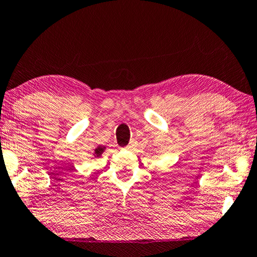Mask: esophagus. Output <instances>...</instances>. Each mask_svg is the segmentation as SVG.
I'll list each match as a JSON object with an SVG mask.
<instances>
[{"label":"esophagus","instance_id":"1","mask_svg":"<svg viewBox=\"0 0 257 257\" xmlns=\"http://www.w3.org/2000/svg\"><path fill=\"white\" fill-rule=\"evenodd\" d=\"M134 146H135V141H130V143L128 144V146L127 147H125V148H127V149H132V148L134 147Z\"/></svg>","mask_w":257,"mask_h":257}]
</instances>
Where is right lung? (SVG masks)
<instances>
[{
	"instance_id": "add662e5",
	"label": "right lung",
	"mask_w": 257,
	"mask_h": 257,
	"mask_svg": "<svg viewBox=\"0 0 257 257\" xmlns=\"http://www.w3.org/2000/svg\"><path fill=\"white\" fill-rule=\"evenodd\" d=\"M103 150H104V147H97L95 149V154H94V155L99 157V156H101V154L103 153Z\"/></svg>"
}]
</instances>
